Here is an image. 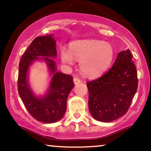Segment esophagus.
Returning <instances> with one entry per match:
<instances>
[{"label":"esophagus","mask_w":151,"mask_h":151,"mask_svg":"<svg viewBox=\"0 0 151 151\" xmlns=\"http://www.w3.org/2000/svg\"><path fill=\"white\" fill-rule=\"evenodd\" d=\"M73 82H74V83H75V84L76 85V84L79 83H81V79L79 78L75 77V78H73Z\"/></svg>","instance_id":"obj_1"}]
</instances>
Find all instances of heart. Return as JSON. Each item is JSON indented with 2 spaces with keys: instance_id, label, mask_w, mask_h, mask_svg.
<instances>
[{
  "instance_id": "heart-1",
  "label": "heart",
  "mask_w": 151,
  "mask_h": 151,
  "mask_svg": "<svg viewBox=\"0 0 151 151\" xmlns=\"http://www.w3.org/2000/svg\"><path fill=\"white\" fill-rule=\"evenodd\" d=\"M62 61L72 65L74 60L80 62L81 70L88 76H97L108 68L113 58L110 43L98 40H84L72 43L70 51L60 50Z\"/></svg>"
}]
</instances>
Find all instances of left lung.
Returning a JSON list of instances; mask_svg holds the SVG:
<instances>
[{
    "label": "left lung",
    "mask_w": 151,
    "mask_h": 151,
    "mask_svg": "<svg viewBox=\"0 0 151 151\" xmlns=\"http://www.w3.org/2000/svg\"><path fill=\"white\" fill-rule=\"evenodd\" d=\"M132 59L133 55L128 49L120 52L108 71L87 82L89 111L97 121H115L128 111L138 82Z\"/></svg>",
    "instance_id": "1"
}]
</instances>
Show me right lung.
I'll use <instances>...</instances> for the list:
<instances>
[{"label": "right lung", "mask_w": 151, "mask_h": 151, "mask_svg": "<svg viewBox=\"0 0 151 151\" xmlns=\"http://www.w3.org/2000/svg\"><path fill=\"white\" fill-rule=\"evenodd\" d=\"M56 41L53 35L37 37L30 43L19 63L18 91L27 111L37 121L52 123L63 117L67 108V98L74 87L73 76L56 72L55 63L50 58L56 56ZM42 57V58H38ZM43 59L53 75L48 93L42 98L36 97L27 83L28 68L35 60Z\"/></svg>", "instance_id": "obj_1"}]
</instances>
